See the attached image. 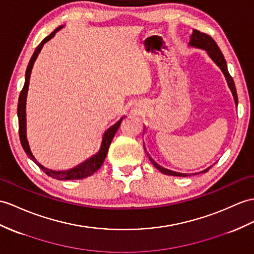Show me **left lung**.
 I'll return each mask as SVG.
<instances>
[{
    "label": "left lung",
    "mask_w": 254,
    "mask_h": 254,
    "mask_svg": "<svg viewBox=\"0 0 254 254\" xmlns=\"http://www.w3.org/2000/svg\"><path fill=\"white\" fill-rule=\"evenodd\" d=\"M189 46L194 47V48H198V49H203V51H206L207 54L209 55V57L213 60V63L220 67L221 71L223 72L224 76L226 78L228 87H230L232 94H233V97H234L235 104H236V107H237L238 106V98H237L236 87H235V84H234V80H233L232 76L230 75V73H228L227 64H226L225 59H224V56H223V54L221 53L220 48H219L218 45H216V43L214 42V40L211 38V36H209L208 34L199 32L198 30H193V33H191L190 39ZM155 166H156L157 169H159L160 172H163V174H165V175H168V176H188L187 174H178V172H174V171H170L168 169L162 168V167L158 166L157 164ZM208 169H206V171ZM203 171H205V170H203Z\"/></svg>",
    "instance_id": "obj_1"
}]
</instances>
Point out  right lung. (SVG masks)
I'll use <instances>...</instances> for the list:
<instances>
[{
    "label": "right lung",
    "mask_w": 254,
    "mask_h": 254,
    "mask_svg": "<svg viewBox=\"0 0 254 254\" xmlns=\"http://www.w3.org/2000/svg\"><path fill=\"white\" fill-rule=\"evenodd\" d=\"M64 27V26H59L57 29L54 30V32H52L48 36H46V38L41 42V44L38 47H36L34 54L32 55V57H31L30 63H29L28 67H27V71H26V80H24L23 88L20 92L19 100H18L17 115H18V121H19V138H20V142H21V145L23 147L24 152H26V154L28 155V157L31 160H33V162L36 165H38L47 176L52 177L54 179H57V180H79V179L87 178V177L91 176L92 174H95V172L102 166L104 159H106V157H107V154H108L111 142H112L114 135L117 131V129L120 128L121 123H122L124 117H122V119L119 122L115 123L113 126H111L109 129H107L106 132L103 133L100 148H99V151L95 154V155L89 157L88 159H86L85 162L80 163L79 165L74 167V168H71L69 170H64V171H54V170L45 168L44 166H42L38 162V160L34 158L32 152H31V150H30L28 139H27L26 104H27V95H28L29 83H30L29 80H30V76H31V72H32L33 64L35 63L36 58H38L39 54L41 53L43 46H44L45 43H47L49 40H52L55 36V34L57 33L60 29H63Z\"/></svg>",
    "instance_id": "add662e5"
}]
</instances>
